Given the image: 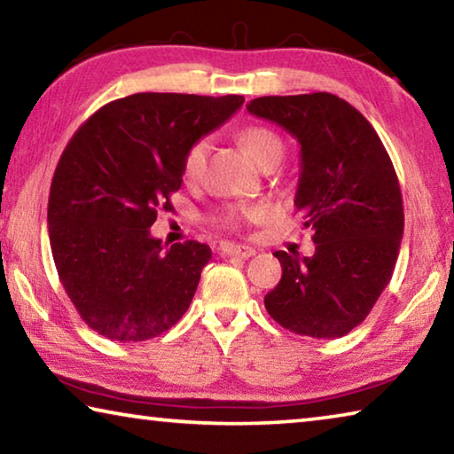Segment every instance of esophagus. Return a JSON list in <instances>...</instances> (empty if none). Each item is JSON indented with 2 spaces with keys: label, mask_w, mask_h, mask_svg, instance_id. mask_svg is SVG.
Returning a JSON list of instances; mask_svg holds the SVG:
<instances>
[{
  "label": "esophagus",
  "mask_w": 454,
  "mask_h": 454,
  "mask_svg": "<svg viewBox=\"0 0 454 454\" xmlns=\"http://www.w3.org/2000/svg\"><path fill=\"white\" fill-rule=\"evenodd\" d=\"M220 252L226 256H236V258H250L256 254L254 248H250V246H244V244H232V242H224L220 246Z\"/></svg>",
  "instance_id": "esophagus-1"
}]
</instances>
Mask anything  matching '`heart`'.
Returning a JSON list of instances; mask_svg holds the SVG:
<instances>
[{
  "label": "heart",
  "mask_w": 454,
  "mask_h": 454,
  "mask_svg": "<svg viewBox=\"0 0 454 454\" xmlns=\"http://www.w3.org/2000/svg\"><path fill=\"white\" fill-rule=\"evenodd\" d=\"M242 145L246 152L250 153V158L260 166L266 158H282L284 152V144L280 140L278 134H274L272 129H268L264 126H250L246 128L240 134ZM210 150V140L208 137H202L190 145V150L186 152V158H184V176L186 178H196V176L202 172L206 156H208ZM268 216V206L266 204H252L246 206V208L240 210H230L224 222L230 226L240 224V222H260Z\"/></svg>",
  "instance_id": "1"
}]
</instances>
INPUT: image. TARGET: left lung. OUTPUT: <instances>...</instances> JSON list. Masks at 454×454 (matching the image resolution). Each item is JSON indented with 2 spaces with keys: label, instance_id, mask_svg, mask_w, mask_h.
<instances>
[{
  "label": "left lung",
  "instance_id": "left-lung-1",
  "mask_svg": "<svg viewBox=\"0 0 454 454\" xmlns=\"http://www.w3.org/2000/svg\"><path fill=\"white\" fill-rule=\"evenodd\" d=\"M301 144L294 206L312 256L274 252L282 278L264 296L280 326L340 338L363 322L393 276L404 212L395 166L356 107L334 94L264 96L246 106Z\"/></svg>",
  "mask_w": 454,
  "mask_h": 454
}]
</instances>
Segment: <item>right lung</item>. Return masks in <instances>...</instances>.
Instances as JSON below:
<instances>
[{
	"label": "right lung",
	"mask_w": 454,
	"mask_h": 454,
	"mask_svg": "<svg viewBox=\"0 0 454 454\" xmlns=\"http://www.w3.org/2000/svg\"><path fill=\"white\" fill-rule=\"evenodd\" d=\"M242 104V96L144 91L99 107L66 145L48 202L51 254L75 310L98 334L142 342L188 310L210 246L166 248L150 226L160 208H172L190 145Z\"/></svg>",
	"instance_id": "add662e5"
}]
</instances>
